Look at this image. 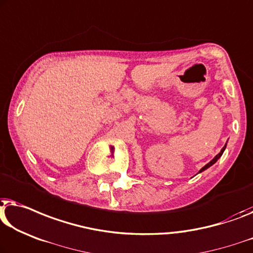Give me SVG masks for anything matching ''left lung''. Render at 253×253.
<instances>
[{"mask_svg": "<svg viewBox=\"0 0 253 253\" xmlns=\"http://www.w3.org/2000/svg\"><path fill=\"white\" fill-rule=\"evenodd\" d=\"M225 148H226V145L224 146V147H222V149H221V151H220V153H219V154H218V155H215V157H214V159H213V160H212V161H210V162H209V163L207 164V166H206V167H203V168H202V169H201V170H200V172H202V171H204V170H206V169H208V168H209V167H211V166H212V164H214L215 162H217V161H218V159H219V157H220V156L222 155V153H224V151H225Z\"/></svg>", "mask_w": 253, "mask_h": 253, "instance_id": "obj_1", "label": "left lung"}]
</instances>
